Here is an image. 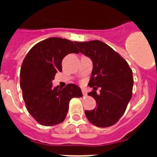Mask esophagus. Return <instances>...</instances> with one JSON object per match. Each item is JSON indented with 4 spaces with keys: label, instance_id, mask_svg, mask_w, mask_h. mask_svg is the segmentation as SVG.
<instances>
[{
    "label": "esophagus",
    "instance_id": "esophagus-1",
    "mask_svg": "<svg viewBox=\"0 0 157 157\" xmlns=\"http://www.w3.org/2000/svg\"><path fill=\"white\" fill-rule=\"evenodd\" d=\"M82 94H83L84 96H86V95H87V92H86V91L84 89H82Z\"/></svg>",
    "mask_w": 157,
    "mask_h": 157
}]
</instances>
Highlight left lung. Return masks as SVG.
<instances>
[{
    "mask_svg": "<svg viewBox=\"0 0 157 157\" xmlns=\"http://www.w3.org/2000/svg\"><path fill=\"white\" fill-rule=\"evenodd\" d=\"M75 43L93 63L89 86L94 90L88 94L95 99L97 105L91 111H85L86 117L98 127L114 125L132 97V71L125 60L102 41ZM97 87L101 89L100 94L96 91Z\"/></svg>",
    "mask_w": 157,
    "mask_h": 157,
    "instance_id": "8db88e82",
    "label": "left lung"
}]
</instances>
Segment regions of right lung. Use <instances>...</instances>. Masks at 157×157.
Here are the masks:
<instances>
[{"instance_id":"add662e5","label":"right lung","mask_w":157,"mask_h":157,"mask_svg":"<svg viewBox=\"0 0 157 157\" xmlns=\"http://www.w3.org/2000/svg\"><path fill=\"white\" fill-rule=\"evenodd\" d=\"M70 53H79L72 41L50 37L35 45L23 61L20 81L23 100L29 113L42 125L63 122L71 99L82 97L75 84H68L63 89L58 86L52 88L55 74L62 71L63 59Z\"/></svg>"}]
</instances>
